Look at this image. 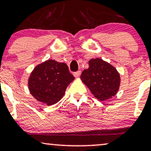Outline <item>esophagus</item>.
Here are the masks:
<instances>
[{"mask_svg": "<svg viewBox=\"0 0 151 151\" xmlns=\"http://www.w3.org/2000/svg\"><path fill=\"white\" fill-rule=\"evenodd\" d=\"M73 74H74V77H75L76 78L79 77V76H80V74H81V71H77V72H74Z\"/></svg>", "mask_w": 151, "mask_h": 151, "instance_id": "obj_1", "label": "esophagus"}]
</instances>
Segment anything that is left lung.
<instances>
[{"mask_svg": "<svg viewBox=\"0 0 151 151\" xmlns=\"http://www.w3.org/2000/svg\"><path fill=\"white\" fill-rule=\"evenodd\" d=\"M89 68L81 74V79L99 101H105L116 94L121 78L116 69L100 58L89 61Z\"/></svg>", "mask_w": 151, "mask_h": 151, "instance_id": "8db88e82", "label": "left lung"}]
</instances>
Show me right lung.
<instances>
[{
	"label": "right lung",
	"instance_id": "1",
	"mask_svg": "<svg viewBox=\"0 0 151 151\" xmlns=\"http://www.w3.org/2000/svg\"><path fill=\"white\" fill-rule=\"evenodd\" d=\"M74 79L68 66L48 60L36 66L28 79V89L38 101L51 106L65 95L66 89Z\"/></svg>",
	"mask_w": 151,
	"mask_h": 151
}]
</instances>
